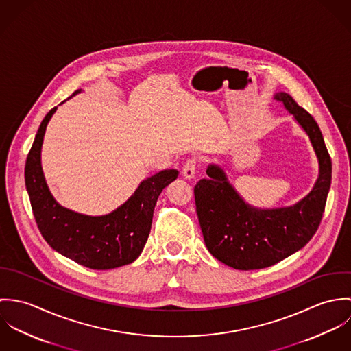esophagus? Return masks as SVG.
I'll list each match as a JSON object with an SVG mask.
<instances>
[{
    "instance_id": "esophagus-1",
    "label": "esophagus",
    "mask_w": 351,
    "mask_h": 351,
    "mask_svg": "<svg viewBox=\"0 0 351 351\" xmlns=\"http://www.w3.org/2000/svg\"><path fill=\"white\" fill-rule=\"evenodd\" d=\"M196 167H197V162L195 158H191L186 160V163L182 167V176L186 180H192L196 176Z\"/></svg>"
}]
</instances>
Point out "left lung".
<instances>
[{
  "instance_id": "1",
  "label": "left lung",
  "mask_w": 351,
  "mask_h": 351,
  "mask_svg": "<svg viewBox=\"0 0 351 351\" xmlns=\"http://www.w3.org/2000/svg\"><path fill=\"white\" fill-rule=\"evenodd\" d=\"M274 99L308 135L317 156L319 177L295 205L261 209L241 197L220 166L206 167L208 177L195 186L204 242L216 259L238 270L269 267L302 249L317 231L331 185V158L317 123L288 93H276Z\"/></svg>"
}]
</instances>
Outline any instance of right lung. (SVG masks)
Here are the masks:
<instances>
[{
    "mask_svg": "<svg viewBox=\"0 0 351 351\" xmlns=\"http://www.w3.org/2000/svg\"><path fill=\"white\" fill-rule=\"evenodd\" d=\"M81 93L75 90L73 96ZM56 106L43 119L25 162V186L32 212L46 242L59 254L96 270L132 263L150 234L152 213L160 192L178 177V170H162L141 182L117 209L88 216L59 205L46 184L40 152L47 124Z\"/></svg>",
    "mask_w": 351,
    "mask_h": 351,
    "instance_id": "obj_1",
    "label": "right lung"
}]
</instances>
